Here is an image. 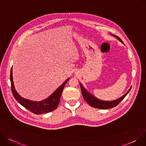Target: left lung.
Segmentation results:
<instances>
[{"mask_svg":"<svg viewBox=\"0 0 146 146\" xmlns=\"http://www.w3.org/2000/svg\"><path fill=\"white\" fill-rule=\"evenodd\" d=\"M117 38L119 40L121 41H122L121 39L119 37H117ZM80 84L82 96L86 100V101L91 106L95 108L99 109H111L115 107L124 99V98L127 96V95L129 93V92L130 91L132 88L131 87L125 94H124L122 97H121L120 98L117 100H115L113 101H103V100H100L96 98L95 97H94L93 95H92L91 94L87 92L86 90L83 87V86L81 84Z\"/></svg>","mask_w":146,"mask_h":146,"instance_id":"left-lung-1","label":"left lung"}]
</instances>
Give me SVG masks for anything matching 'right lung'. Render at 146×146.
I'll use <instances>...</instances> for the list:
<instances>
[{
	"label": "right lung",
	"instance_id": "obj_1",
	"mask_svg": "<svg viewBox=\"0 0 146 146\" xmlns=\"http://www.w3.org/2000/svg\"><path fill=\"white\" fill-rule=\"evenodd\" d=\"M12 70L11 68L10 72V81L12 93L15 99L23 106L36 114H41L51 112L58 108L62 91H63L65 84L69 80V78H68L52 94H51V95L46 99L40 102H35L22 98L17 92L13 84Z\"/></svg>",
	"mask_w": 146,
	"mask_h": 146
}]
</instances>
